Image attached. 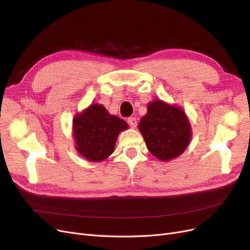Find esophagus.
Listing matches in <instances>:
<instances>
[{"instance_id":"obj_1","label":"esophagus","mask_w":250,"mask_h":250,"mask_svg":"<svg viewBox=\"0 0 250 250\" xmlns=\"http://www.w3.org/2000/svg\"><path fill=\"white\" fill-rule=\"evenodd\" d=\"M127 124L130 125V127H136L137 126V118L134 116H130L127 118Z\"/></svg>"}]
</instances>
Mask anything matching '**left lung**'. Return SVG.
<instances>
[{
	"label": "left lung",
	"mask_w": 250,
	"mask_h": 250,
	"mask_svg": "<svg viewBox=\"0 0 250 250\" xmlns=\"http://www.w3.org/2000/svg\"><path fill=\"white\" fill-rule=\"evenodd\" d=\"M139 129L148 150L161 161L172 160L181 155L191 138L186 112L162 100L148 104L147 114L141 118Z\"/></svg>",
	"instance_id": "8db88e82"
}]
</instances>
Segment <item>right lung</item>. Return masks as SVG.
Wrapping results in <instances>:
<instances>
[{
	"mask_svg": "<svg viewBox=\"0 0 250 250\" xmlns=\"http://www.w3.org/2000/svg\"><path fill=\"white\" fill-rule=\"evenodd\" d=\"M128 127L120 117L111 115L101 104H91L73 121L76 150L91 162H100L109 157L121 132Z\"/></svg>",
	"mask_w": 250,
	"mask_h": 250,
	"instance_id": "right-lung-1",
	"label": "right lung"
}]
</instances>
